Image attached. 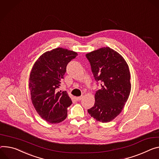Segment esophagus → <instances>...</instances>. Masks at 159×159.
Segmentation results:
<instances>
[{"mask_svg":"<svg viewBox=\"0 0 159 159\" xmlns=\"http://www.w3.org/2000/svg\"><path fill=\"white\" fill-rule=\"evenodd\" d=\"M82 98H83V96H79V97H76V98H75V99H76L77 101H80V100H81Z\"/></svg>","mask_w":159,"mask_h":159,"instance_id":"34e87169","label":"esophagus"}]
</instances>
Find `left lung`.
<instances>
[{
    "label": "left lung",
    "mask_w": 159,
    "mask_h": 159,
    "mask_svg": "<svg viewBox=\"0 0 159 159\" xmlns=\"http://www.w3.org/2000/svg\"><path fill=\"white\" fill-rule=\"evenodd\" d=\"M95 80L101 89L95 93L94 107L88 113L103 123L113 120L120 113L131 89L129 66L117 51L106 47L86 54Z\"/></svg>",
    "instance_id": "left-lung-1"
}]
</instances>
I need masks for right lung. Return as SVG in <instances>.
Wrapping results in <instances>:
<instances>
[{"label":"right lung","instance_id":"1","mask_svg":"<svg viewBox=\"0 0 159 159\" xmlns=\"http://www.w3.org/2000/svg\"><path fill=\"white\" fill-rule=\"evenodd\" d=\"M77 53L62 48L42 54L34 63L29 78L32 104L40 116L51 124L60 123L67 117L71 99L66 91H57L68 63Z\"/></svg>","mask_w":159,"mask_h":159}]
</instances>
